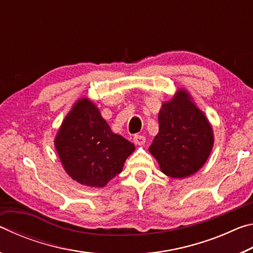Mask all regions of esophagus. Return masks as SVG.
Listing matches in <instances>:
<instances>
[{"label":"esophagus","instance_id":"34e87169","mask_svg":"<svg viewBox=\"0 0 253 253\" xmlns=\"http://www.w3.org/2000/svg\"><path fill=\"white\" fill-rule=\"evenodd\" d=\"M145 142H146V138H145V136L143 135H135L134 136V143L136 145H144Z\"/></svg>","mask_w":253,"mask_h":253}]
</instances>
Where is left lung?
<instances>
[{
  "instance_id": "left-lung-1",
  "label": "left lung",
  "mask_w": 253,
  "mask_h": 253,
  "mask_svg": "<svg viewBox=\"0 0 253 253\" xmlns=\"http://www.w3.org/2000/svg\"><path fill=\"white\" fill-rule=\"evenodd\" d=\"M160 130L149 152L161 170L173 178H184L202 168L212 151V126L186 90L179 89L162 105L158 114Z\"/></svg>"
}]
</instances>
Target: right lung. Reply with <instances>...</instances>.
I'll return each instance as SVG.
<instances>
[{"mask_svg":"<svg viewBox=\"0 0 253 253\" xmlns=\"http://www.w3.org/2000/svg\"><path fill=\"white\" fill-rule=\"evenodd\" d=\"M63 169L83 185L104 187L122 172L134 144L114 134L100 111L87 98L76 102L54 139Z\"/></svg>","mask_w":253,"mask_h":253,"instance_id":"1","label":"right lung"}]
</instances>
